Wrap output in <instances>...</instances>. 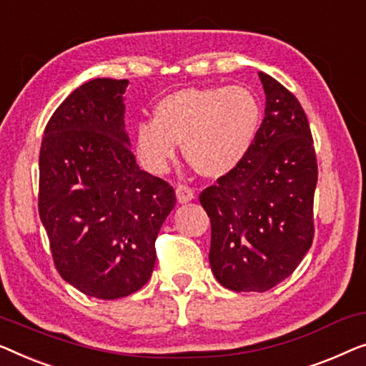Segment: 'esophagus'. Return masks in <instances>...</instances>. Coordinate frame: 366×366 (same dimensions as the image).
Here are the masks:
<instances>
[{"instance_id": "1", "label": "esophagus", "mask_w": 366, "mask_h": 366, "mask_svg": "<svg viewBox=\"0 0 366 366\" xmlns=\"http://www.w3.org/2000/svg\"><path fill=\"white\" fill-rule=\"evenodd\" d=\"M176 194H177V200L181 204H185V202H189V200H192L194 199V189L192 187H189V185H185V184H179L177 187H176Z\"/></svg>"}]
</instances>
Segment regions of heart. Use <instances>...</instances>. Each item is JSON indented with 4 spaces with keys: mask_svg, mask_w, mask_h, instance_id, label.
<instances>
[{
    "mask_svg": "<svg viewBox=\"0 0 366 366\" xmlns=\"http://www.w3.org/2000/svg\"><path fill=\"white\" fill-rule=\"evenodd\" d=\"M260 102L244 86L187 87L159 101L154 121L139 122V156L152 172L166 171L177 144L195 171L220 177L239 166L260 124Z\"/></svg>",
    "mask_w": 366,
    "mask_h": 366,
    "instance_id": "1",
    "label": "heart"
}]
</instances>
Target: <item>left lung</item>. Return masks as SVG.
Masks as SVG:
<instances>
[{
    "mask_svg": "<svg viewBox=\"0 0 366 366\" xmlns=\"http://www.w3.org/2000/svg\"><path fill=\"white\" fill-rule=\"evenodd\" d=\"M265 117L229 174L204 189L209 260L220 285L267 292L293 274L312 247L318 167L307 114L279 81L259 73Z\"/></svg>",
    "mask_w": 366,
    "mask_h": 366,
    "instance_id": "1",
    "label": "left lung"
}]
</instances>
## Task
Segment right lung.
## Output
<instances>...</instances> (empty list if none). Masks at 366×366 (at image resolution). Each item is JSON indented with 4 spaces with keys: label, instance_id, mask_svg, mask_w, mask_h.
I'll list each match as a JSON object with an SVG mask.
<instances>
[{
    "label": "right lung",
    "instance_id": "right-lung-1",
    "mask_svg": "<svg viewBox=\"0 0 366 366\" xmlns=\"http://www.w3.org/2000/svg\"><path fill=\"white\" fill-rule=\"evenodd\" d=\"M127 79L97 78L61 102L39 151L38 210L54 267L87 297L114 300L151 279L172 185L141 171L124 131Z\"/></svg>",
    "mask_w": 366,
    "mask_h": 366
}]
</instances>
